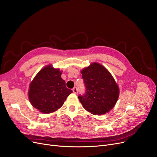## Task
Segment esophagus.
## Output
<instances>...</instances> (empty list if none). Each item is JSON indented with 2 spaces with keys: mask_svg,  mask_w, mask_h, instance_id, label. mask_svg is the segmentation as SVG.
Returning <instances> with one entry per match:
<instances>
[{
  "mask_svg": "<svg viewBox=\"0 0 157 157\" xmlns=\"http://www.w3.org/2000/svg\"><path fill=\"white\" fill-rule=\"evenodd\" d=\"M73 92L75 93V94H77L78 93V88L77 87H74L73 88Z\"/></svg>",
  "mask_w": 157,
  "mask_h": 157,
  "instance_id": "1",
  "label": "esophagus"
}]
</instances>
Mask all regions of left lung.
<instances>
[{
	"mask_svg": "<svg viewBox=\"0 0 157 157\" xmlns=\"http://www.w3.org/2000/svg\"><path fill=\"white\" fill-rule=\"evenodd\" d=\"M86 92L78 99L82 107L94 115H104L115 106L119 88L111 73L103 65L92 63L82 70Z\"/></svg>",
	"mask_w": 157,
	"mask_h": 157,
	"instance_id": "8db88e82",
	"label": "left lung"
}]
</instances>
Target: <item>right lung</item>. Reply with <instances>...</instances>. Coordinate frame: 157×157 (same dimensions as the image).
Masks as SVG:
<instances>
[{
	"mask_svg": "<svg viewBox=\"0 0 157 157\" xmlns=\"http://www.w3.org/2000/svg\"><path fill=\"white\" fill-rule=\"evenodd\" d=\"M59 69L46 66L35 76L29 85V99L31 105L43 113L58 110L73 92L65 86Z\"/></svg>",
	"mask_w": 157,
	"mask_h": 157,
	"instance_id": "right-lung-1",
	"label": "right lung"
}]
</instances>
